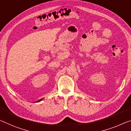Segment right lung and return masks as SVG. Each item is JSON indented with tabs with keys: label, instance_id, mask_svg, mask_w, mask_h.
<instances>
[{
	"label": "right lung",
	"instance_id": "add662e5",
	"mask_svg": "<svg viewBox=\"0 0 131 131\" xmlns=\"http://www.w3.org/2000/svg\"><path fill=\"white\" fill-rule=\"evenodd\" d=\"M43 100V99H40V100H39L38 101H37V103H38V102H39V101H41V100Z\"/></svg>",
	"mask_w": 131,
	"mask_h": 131
}]
</instances>
